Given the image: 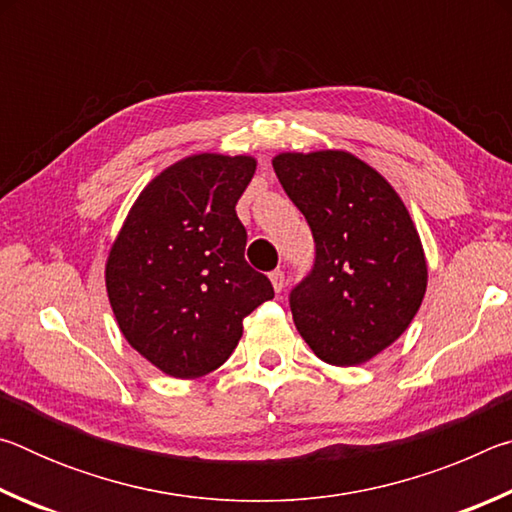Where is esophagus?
I'll return each mask as SVG.
<instances>
[{"label": "esophagus", "mask_w": 512, "mask_h": 512, "mask_svg": "<svg viewBox=\"0 0 512 512\" xmlns=\"http://www.w3.org/2000/svg\"><path fill=\"white\" fill-rule=\"evenodd\" d=\"M268 277H271L273 289H275L277 293H280V291L284 289V271H282V268H275V271L268 273Z\"/></svg>", "instance_id": "1"}]
</instances>
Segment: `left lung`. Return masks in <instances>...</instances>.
I'll return each instance as SVG.
<instances>
[{
    "label": "left lung",
    "mask_w": 512,
    "mask_h": 512,
    "mask_svg": "<svg viewBox=\"0 0 512 512\" xmlns=\"http://www.w3.org/2000/svg\"><path fill=\"white\" fill-rule=\"evenodd\" d=\"M273 169L316 241L289 305L302 339L332 366H359L395 343L427 291V259L391 183L348 151L280 153Z\"/></svg>",
    "instance_id": "1"
}]
</instances>
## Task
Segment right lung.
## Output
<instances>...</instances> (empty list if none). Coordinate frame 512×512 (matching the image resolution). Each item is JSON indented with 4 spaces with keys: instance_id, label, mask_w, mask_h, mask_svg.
<instances>
[{
    "instance_id": "add662e5",
    "label": "right lung",
    "mask_w": 512,
    "mask_h": 512,
    "mask_svg": "<svg viewBox=\"0 0 512 512\" xmlns=\"http://www.w3.org/2000/svg\"><path fill=\"white\" fill-rule=\"evenodd\" d=\"M250 155L198 153L137 196L106 262L110 307L124 339L176 379L223 366L244 318L273 284L244 259L235 205L253 178Z\"/></svg>"
}]
</instances>
